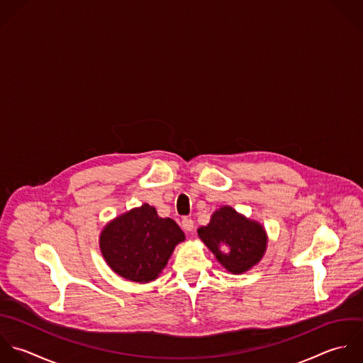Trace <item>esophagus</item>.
Wrapping results in <instances>:
<instances>
[{"mask_svg":"<svg viewBox=\"0 0 363 363\" xmlns=\"http://www.w3.org/2000/svg\"><path fill=\"white\" fill-rule=\"evenodd\" d=\"M181 226L185 232H192L194 230V220L191 218H184L181 222Z\"/></svg>","mask_w":363,"mask_h":363,"instance_id":"1","label":"esophagus"}]
</instances>
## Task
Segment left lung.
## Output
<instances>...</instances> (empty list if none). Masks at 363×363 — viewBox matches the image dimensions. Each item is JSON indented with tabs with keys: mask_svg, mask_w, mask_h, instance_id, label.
Returning a JSON list of instances; mask_svg holds the SVG:
<instances>
[{
	"mask_svg": "<svg viewBox=\"0 0 363 363\" xmlns=\"http://www.w3.org/2000/svg\"><path fill=\"white\" fill-rule=\"evenodd\" d=\"M198 235L220 264L235 274L259 263L267 243L262 225L246 219L230 206L216 211L209 225L198 229Z\"/></svg>",
	"mask_w": 363,
	"mask_h": 363,
	"instance_id": "1",
	"label": "left lung"
}]
</instances>
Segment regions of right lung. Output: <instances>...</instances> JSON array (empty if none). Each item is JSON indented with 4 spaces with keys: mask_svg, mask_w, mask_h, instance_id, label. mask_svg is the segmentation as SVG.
<instances>
[{
    "mask_svg": "<svg viewBox=\"0 0 363 363\" xmlns=\"http://www.w3.org/2000/svg\"><path fill=\"white\" fill-rule=\"evenodd\" d=\"M185 239L181 228L169 218H160L155 208L144 203L114 220L100 236L104 260L118 276L148 283L158 277L174 247Z\"/></svg>",
    "mask_w": 363,
    "mask_h": 363,
    "instance_id": "right-lung-1",
    "label": "right lung"
}]
</instances>
